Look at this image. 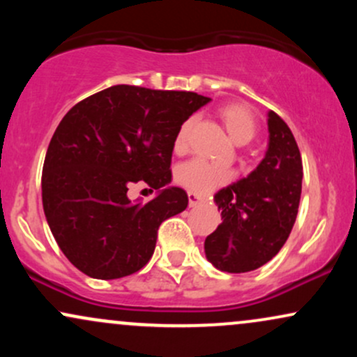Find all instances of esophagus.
Instances as JSON below:
<instances>
[{"label":"esophagus","instance_id":"34e87169","mask_svg":"<svg viewBox=\"0 0 357 357\" xmlns=\"http://www.w3.org/2000/svg\"><path fill=\"white\" fill-rule=\"evenodd\" d=\"M188 202H190V206H198L199 203H203V198L199 195H196V192L190 191L188 192Z\"/></svg>","mask_w":357,"mask_h":357}]
</instances>
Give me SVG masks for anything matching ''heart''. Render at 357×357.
<instances>
[{"label": "heart", "instance_id": "obj_1", "mask_svg": "<svg viewBox=\"0 0 357 357\" xmlns=\"http://www.w3.org/2000/svg\"><path fill=\"white\" fill-rule=\"evenodd\" d=\"M218 116L236 144H247L257 134V119L248 105L240 104V102L221 105L218 109ZM192 126H195V119H186L179 126L173 142L176 154H184L190 149ZM230 171L221 166L210 165L203 159H191V161L179 166L178 171H176L178 183L190 191L199 192V195H206L215 188L230 181Z\"/></svg>", "mask_w": 357, "mask_h": 357}]
</instances>
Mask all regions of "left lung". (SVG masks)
I'll use <instances>...</instances> for the list:
<instances>
[{
  "mask_svg": "<svg viewBox=\"0 0 357 357\" xmlns=\"http://www.w3.org/2000/svg\"><path fill=\"white\" fill-rule=\"evenodd\" d=\"M302 158L292 130L268 112V149L255 171L215 195L221 225L204 240L206 258L221 272H252L280 252L296 223Z\"/></svg>",
  "mask_w": 357,
  "mask_h": 357,
  "instance_id": "left-lung-1",
  "label": "left lung"
}]
</instances>
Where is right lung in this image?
Listing matches in <instances>:
<instances>
[{"mask_svg":"<svg viewBox=\"0 0 357 357\" xmlns=\"http://www.w3.org/2000/svg\"><path fill=\"white\" fill-rule=\"evenodd\" d=\"M208 102L195 92L114 85L65 114L45 155L42 199L56 243L80 272L112 280L151 260L159 225L188 206L186 191L165 188L174 136ZM136 182L158 196L132 204L126 191Z\"/></svg>","mask_w":357,"mask_h":357,"instance_id":"add662e5","label":"right lung"}]
</instances>
